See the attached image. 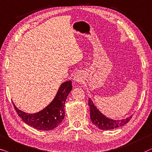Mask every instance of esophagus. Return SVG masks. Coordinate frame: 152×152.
<instances>
[{
	"mask_svg": "<svg viewBox=\"0 0 152 152\" xmlns=\"http://www.w3.org/2000/svg\"><path fill=\"white\" fill-rule=\"evenodd\" d=\"M74 79L76 80V82H78V83H80L83 80V76L82 74H80V72H77L76 73V74L74 75Z\"/></svg>",
	"mask_w": 152,
	"mask_h": 152,
	"instance_id": "34e87169",
	"label": "esophagus"
}]
</instances>
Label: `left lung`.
<instances>
[{"mask_svg": "<svg viewBox=\"0 0 152 152\" xmlns=\"http://www.w3.org/2000/svg\"><path fill=\"white\" fill-rule=\"evenodd\" d=\"M88 105L90 106V118L92 122L96 127L102 130H110V129H116L118 127L124 126L128 123L132 116H129L122 120H115L107 117L106 116L100 112L99 109L95 106L92 100L90 98L88 99Z\"/></svg>", "mask_w": 152, "mask_h": 152, "instance_id": "1", "label": "left lung"}]
</instances>
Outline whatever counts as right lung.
<instances>
[{
	"label": "right lung",
	"instance_id": "1",
	"mask_svg": "<svg viewBox=\"0 0 152 152\" xmlns=\"http://www.w3.org/2000/svg\"><path fill=\"white\" fill-rule=\"evenodd\" d=\"M72 80H66L60 85L52 102L42 110L35 113H28L19 110L14 104L17 114L26 124L38 130L48 131L54 129L64 120V104L72 90Z\"/></svg>",
	"mask_w": 152,
	"mask_h": 152
}]
</instances>
